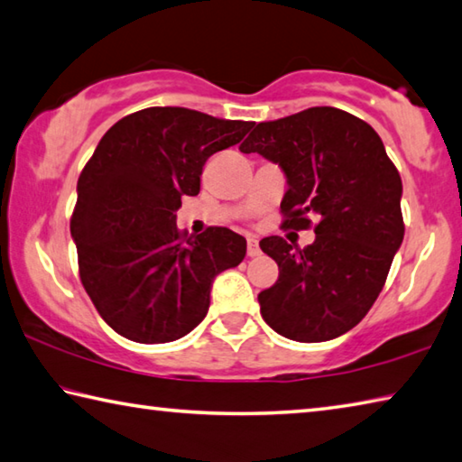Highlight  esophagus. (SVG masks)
Wrapping results in <instances>:
<instances>
[{
	"label": "esophagus",
	"instance_id": "esophagus-1",
	"mask_svg": "<svg viewBox=\"0 0 462 462\" xmlns=\"http://www.w3.org/2000/svg\"><path fill=\"white\" fill-rule=\"evenodd\" d=\"M246 254L248 256H258L260 254V246H258V240L248 236V245H246Z\"/></svg>",
	"mask_w": 462,
	"mask_h": 462
}]
</instances>
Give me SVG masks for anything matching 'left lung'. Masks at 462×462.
Returning <instances> with one entry per match:
<instances>
[{"label":"left lung","instance_id":"8db88e82","mask_svg":"<svg viewBox=\"0 0 462 462\" xmlns=\"http://www.w3.org/2000/svg\"><path fill=\"white\" fill-rule=\"evenodd\" d=\"M287 175L284 226L315 230L307 248L260 240L279 281L258 295L260 315L287 339H335L362 321L404 240L402 180L377 133L335 106L258 123L240 145Z\"/></svg>","mask_w":462,"mask_h":462}]
</instances>
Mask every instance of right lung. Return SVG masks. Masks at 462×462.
<instances>
[{"label":"right lung","mask_w":462,"mask_h":462,"mask_svg":"<svg viewBox=\"0 0 462 462\" xmlns=\"http://www.w3.org/2000/svg\"><path fill=\"white\" fill-rule=\"evenodd\" d=\"M254 123L181 106H149L115 123L79 178L70 234L82 287L108 327L137 343L188 335L209 307L216 274L238 266L246 240L222 226L178 230L181 196L199 194L209 157Z\"/></svg>","instance_id":"right-lung-1"}]
</instances>
